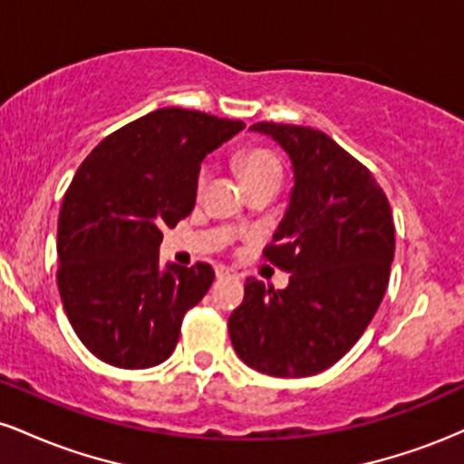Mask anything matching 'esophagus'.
Returning <instances> with one entry per match:
<instances>
[{
    "instance_id": "1",
    "label": "esophagus",
    "mask_w": 464,
    "mask_h": 464,
    "mask_svg": "<svg viewBox=\"0 0 464 464\" xmlns=\"http://www.w3.org/2000/svg\"><path fill=\"white\" fill-rule=\"evenodd\" d=\"M216 276L218 279H225V276H233V270L227 266H216Z\"/></svg>"
}]
</instances>
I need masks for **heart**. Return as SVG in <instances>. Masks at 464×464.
I'll list each match as a JSON object with an SVG mask.
<instances>
[{
    "label": "heart",
    "mask_w": 464,
    "mask_h": 464,
    "mask_svg": "<svg viewBox=\"0 0 464 464\" xmlns=\"http://www.w3.org/2000/svg\"><path fill=\"white\" fill-rule=\"evenodd\" d=\"M237 169L239 177H242L244 183L262 177H270V174H281L279 161L270 150H264V148H253V150L242 152L237 157ZM207 180V169H202L198 174V188H202Z\"/></svg>",
    "instance_id": "b5f03b06"
}]
</instances>
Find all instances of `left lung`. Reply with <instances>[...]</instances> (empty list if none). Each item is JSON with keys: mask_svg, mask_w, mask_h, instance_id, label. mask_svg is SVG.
Here are the masks:
<instances>
[{"mask_svg": "<svg viewBox=\"0 0 464 464\" xmlns=\"http://www.w3.org/2000/svg\"><path fill=\"white\" fill-rule=\"evenodd\" d=\"M290 159L287 209L266 259L285 290L246 279L228 316L239 360L273 377L316 375L353 347L380 307L395 257L391 205L372 174L321 130L257 121Z\"/></svg>", "mask_w": 464, "mask_h": 464, "instance_id": "8db88e82", "label": "left lung"}]
</instances>
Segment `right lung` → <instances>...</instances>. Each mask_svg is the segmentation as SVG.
I'll return each mask as SVG.
<instances>
[{
	"label": "right lung",
	"instance_id": "1",
	"mask_svg": "<svg viewBox=\"0 0 464 464\" xmlns=\"http://www.w3.org/2000/svg\"><path fill=\"white\" fill-rule=\"evenodd\" d=\"M244 121L169 106L121 126L84 159L58 216V292L98 360L150 369L172 355L214 268L159 262L163 227L196 205L200 163Z\"/></svg>",
	"mask_w": 464,
	"mask_h": 464
}]
</instances>
